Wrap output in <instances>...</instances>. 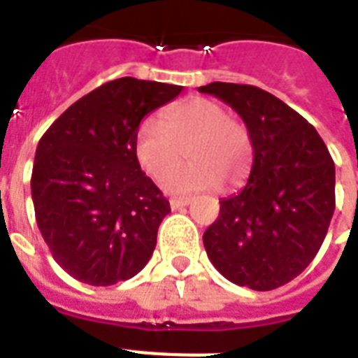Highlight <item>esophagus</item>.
I'll return each instance as SVG.
<instances>
[{
    "instance_id": "1",
    "label": "esophagus",
    "mask_w": 358,
    "mask_h": 358,
    "mask_svg": "<svg viewBox=\"0 0 358 358\" xmlns=\"http://www.w3.org/2000/svg\"><path fill=\"white\" fill-rule=\"evenodd\" d=\"M169 202H171V208H173V210H180V208L187 206L191 201L187 196H173Z\"/></svg>"
}]
</instances>
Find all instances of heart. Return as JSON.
<instances>
[{
	"instance_id": "1",
	"label": "heart",
	"mask_w": 358,
	"mask_h": 358,
	"mask_svg": "<svg viewBox=\"0 0 358 358\" xmlns=\"http://www.w3.org/2000/svg\"><path fill=\"white\" fill-rule=\"evenodd\" d=\"M184 151L192 163L177 169ZM134 156L152 180L163 178L169 193L185 195L215 185L229 191L243 184L255 162V146L249 129L229 117L224 106L191 98L167 109L159 120H141L134 135Z\"/></svg>"
}]
</instances>
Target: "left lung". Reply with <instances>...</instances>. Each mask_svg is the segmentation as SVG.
<instances>
[{
    "label": "left lung",
    "instance_id": "left-lung-1",
    "mask_svg": "<svg viewBox=\"0 0 358 358\" xmlns=\"http://www.w3.org/2000/svg\"><path fill=\"white\" fill-rule=\"evenodd\" d=\"M249 129L255 162L239 193L221 199L202 239L224 278L256 292L284 286L314 260L334 213V162L312 124L252 85L199 87Z\"/></svg>",
    "mask_w": 358,
    "mask_h": 358
}]
</instances>
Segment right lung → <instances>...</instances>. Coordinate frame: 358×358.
<instances>
[{"label":"right lung","instance_id":"add662e5","mask_svg":"<svg viewBox=\"0 0 358 358\" xmlns=\"http://www.w3.org/2000/svg\"><path fill=\"white\" fill-rule=\"evenodd\" d=\"M184 87L120 78L72 103L38 141L31 196L42 238L80 282L111 286L150 260L171 212L134 156V135Z\"/></svg>","mask_w":358,"mask_h":358}]
</instances>
